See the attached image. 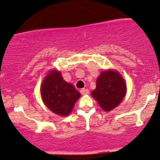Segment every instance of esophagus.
<instances>
[{
	"label": "esophagus",
	"mask_w": 160,
	"mask_h": 160,
	"mask_svg": "<svg viewBox=\"0 0 160 160\" xmlns=\"http://www.w3.org/2000/svg\"><path fill=\"white\" fill-rule=\"evenodd\" d=\"M90 93V91H89V90H87V89H82L81 90H80V93L82 94V95H87V94H89Z\"/></svg>",
	"instance_id": "34e87169"
}]
</instances>
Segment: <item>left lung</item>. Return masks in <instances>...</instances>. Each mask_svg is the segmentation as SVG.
Listing matches in <instances>:
<instances>
[{
    "label": "left lung",
    "instance_id": "obj_1",
    "mask_svg": "<svg viewBox=\"0 0 160 160\" xmlns=\"http://www.w3.org/2000/svg\"><path fill=\"white\" fill-rule=\"evenodd\" d=\"M126 93L127 85L122 76L116 70H107L100 73L91 95L102 110L109 112L120 103Z\"/></svg>",
    "mask_w": 160,
    "mask_h": 160
}]
</instances>
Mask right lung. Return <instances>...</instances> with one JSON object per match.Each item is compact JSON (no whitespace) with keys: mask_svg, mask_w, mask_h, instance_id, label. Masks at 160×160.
Masks as SVG:
<instances>
[{"mask_svg":"<svg viewBox=\"0 0 160 160\" xmlns=\"http://www.w3.org/2000/svg\"><path fill=\"white\" fill-rule=\"evenodd\" d=\"M40 94L46 107L58 115L66 117L73 110L80 93L72 85L65 81L61 73L50 70L40 87Z\"/></svg>","mask_w":160,"mask_h":160,"instance_id":"add662e5","label":"right lung"}]
</instances>
